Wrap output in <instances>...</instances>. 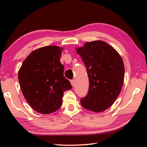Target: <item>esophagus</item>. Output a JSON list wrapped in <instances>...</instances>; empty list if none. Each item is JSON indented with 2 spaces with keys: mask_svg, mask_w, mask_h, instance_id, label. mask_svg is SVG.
I'll list each match as a JSON object with an SVG mask.
<instances>
[{
  "mask_svg": "<svg viewBox=\"0 0 147 147\" xmlns=\"http://www.w3.org/2000/svg\"><path fill=\"white\" fill-rule=\"evenodd\" d=\"M70 82H71V85L72 86H73L74 85V80H71L70 81Z\"/></svg>",
  "mask_w": 147,
  "mask_h": 147,
  "instance_id": "esophagus-1",
  "label": "esophagus"
}]
</instances>
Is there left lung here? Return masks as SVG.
Masks as SVG:
<instances>
[{
    "mask_svg": "<svg viewBox=\"0 0 147 147\" xmlns=\"http://www.w3.org/2000/svg\"><path fill=\"white\" fill-rule=\"evenodd\" d=\"M76 51L85 65L90 83L88 94L81 104L87 110L104 112L114 104L123 88V59L114 47L102 40L86 42Z\"/></svg>",
    "mask_w": 147,
    "mask_h": 147,
    "instance_id": "left-lung-1",
    "label": "left lung"
}]
</instances>
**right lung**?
<instances>
[{"mask_svg": "<svg viewBox=\"0 0 147 147\" xmlns=\"http://www.w3.org/2000/svg\"><path fill=\"white\" fill-rule=\"evenodd\" d=\"M63 48L56 45L43 47L32 51L19 70L21 92L35 111L49 114L62 104L64 92L72 86L64 76V65L60 62Z\"/></svg>", "mask_w": 147, "mask_h": 147, "instance_id": "right-lung-1", "label": "right lung"}]
</instances>
